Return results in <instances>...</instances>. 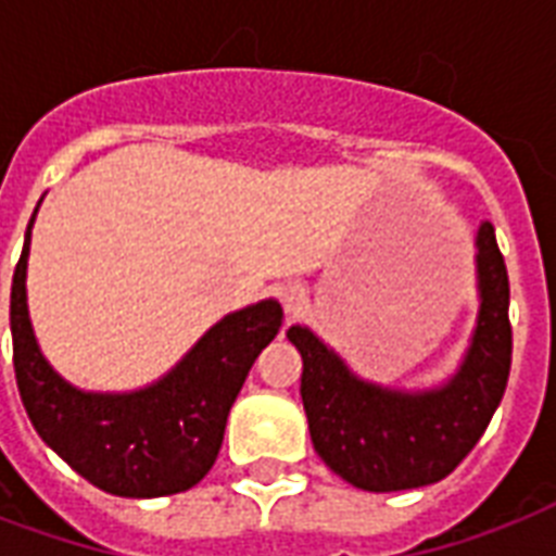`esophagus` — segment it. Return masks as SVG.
<instances>
[{"label": "esophagus", "instance_id": "1", "mask_svg": "<svg viewBox=\"0 0 556 556\" xmlns=\"http://www.w3.org/2000/svg\"><path fill=\"white\" fill-rule=\"evenodd\" d=\"M279 300H282V308H286L288 317H294L308 303V291H305L303 282H286V286L279 288Z\"/></svg>", "mask_w": 556, "mask_h": 556}]
</instances>
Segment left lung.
I'll use <instances>...</instances> for the list:
<instances>
[{
    "label": "left lung",
    "mask_w": 556,
    "mask_h": 556,
    "mask_svg": "<svg viewBox=\"0 0 556 556\" xmlns=\"http://www.w3.org/2000/svg\"><path fill=\"white\" fill-rule=\"evenodd\" d=\"M479 312L456 371L439 387H387L361 378L308 326L286 331L303 355V395L314 450L361 491L441 482L482 439L510 371L508 270L491 222L476 230Z\"/></svg>",
    "instance_id": "1"
}]
</instances>
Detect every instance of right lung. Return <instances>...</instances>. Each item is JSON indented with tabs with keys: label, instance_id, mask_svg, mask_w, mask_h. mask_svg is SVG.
<instances>
[{
	"label": "right lung",
	"instance_id": "1",
	"mask_svg": "<svg viewBox=\"0 0 556 556\" xmlns=\"http://www.w3.org/2000/svg\"><path fill=\"white\" fill-rule=\"evenodd\" d=\"M39 207V204H37ZM11 286L13 369L34 430L72 470L112 496L190 491L216 462L225 424L253 361L277 338L282 305L260 300L225 314L167 375L132 392H89L48 364L28 314L30 227Z\"/></svg>",
	"mask_w": 556,
	"mask_h": 556
}]
</instances>
